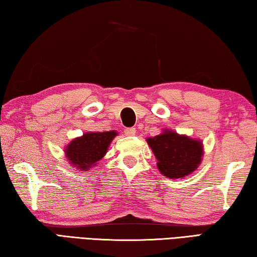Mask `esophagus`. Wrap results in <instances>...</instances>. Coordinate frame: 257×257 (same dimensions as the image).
<instances>
[{
    "mask_svg": "<svg viewBox=\"0 0 257 257\" xmlns=\"http://www.w3.org/2000/svg\"><path fill=\"white\" fill-rule=\"evenodd\" d=\"M135 134H136V128H125L124 129L125 136H135Z\"/></svg>",
    "mask_w": 257,
    "mask_h": 257,
    "instance_id": "1",
    "label": "esophagus"
}]
</instances>
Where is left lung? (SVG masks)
I'll list each match as a JSON object with an SVG mask.
<instances>
[{
  "instance_id": "obj_1",
  "label": "left lung",
  "mask_w": 257,
  "mask_h": 257,
  "mask_svg": "<svg viewBox=\"0 0 257 257\" xmlns=\"http://www.w3.org/2000/svg\"><path fill=\"white\" fill-rule=\"evenodd\" d=\"M147 143L157 158L158 170L170 179L192 173L203 155L201 143L174 132L165 130L158 136L147 138Z\"/></svg>"
}]
</instances>
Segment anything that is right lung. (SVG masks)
Wrapping results in <instances>:
<instances>
[{
    "mask_svg": "<svg viewBox=\"0 0 257 257\" xmlns=\"http://www.w3.org/2000/svg\"><path fill=\"white\" fill-rule=\"evenodd\" d=\"M115 136L116 133L113 130L84 134L83 137L74 139L65 153L74 166L78 167V170L86 171L105 155L106 149Z\"/></svg>",
    "mask_w": 257,
    "mask_h": 257,
    "instance_id": "right-lung-1",
    "label": "right lung"
}]
</instances>
